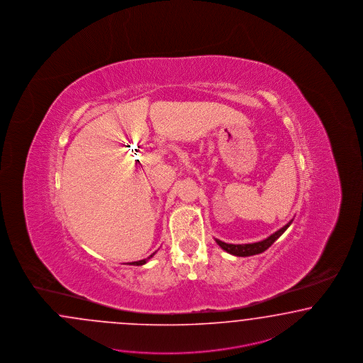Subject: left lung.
<instances>
[{
  "mask_svg": "<svg viewBox=\"0 0 363 363\" xmlns=\"http://www.w3.org/2000/svg\"><path fill=\"white\" fill-rule=\"evenodd\" d=\"M291 223H293V220H290L284 227H281V230H278L277 233L269 235V238H266L264 240H260V242H257V243H248V245H228V243H224V242L219 240V239H215V240H216V243H218L219 246L222 247L225 252H228V254H231V255H235V257H251V255H257V254L264 252V251L290 227Z\"/></svg>",
  "mask_w": 363,
  "mask_h": 363,
  "instance_id": "8db88e82",
  "label": "left lung"
}]
</instances>
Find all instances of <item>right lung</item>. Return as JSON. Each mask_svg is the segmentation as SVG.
<instances>
[{"instance_id":"add662e5","label":"right lung","mask_w":363,"mask_h":363,"mask_svg":"<svg viewBox=\"0 0 363 363\" xmlns=\"http://www.w3.org/2000/svg\"><path fill=\"white\" fill-rule=\"evenodd\" d=\"M156 254V251L153 252L152 255H150V257H147V259H143V260H138V262H132V263H128L130 266H143V264H145L151 257H153Z\"/></svg>"}]
</instances>
